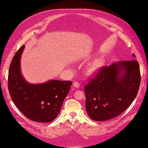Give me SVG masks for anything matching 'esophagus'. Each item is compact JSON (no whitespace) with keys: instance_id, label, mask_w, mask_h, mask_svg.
Masks as SVG:
<instances>
[{"instance_id":"esophagus-1","label":"esophagus","mask_w":148,"mask_h":148,"mask_svg":"<svg viewBox=\"0 0 148 148\" xmlns=\"http://www.w3.org/2000/svg\"><path fill=\"white\" fill-rule=\"evenodd\" d=\"M73 86H74V88H79V86H80V84H79L78 82H75L73 83Z\"/></svg>"}]
</instances>
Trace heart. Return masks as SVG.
I'll return each instance as SVG.
<instances>
[{
	"mask_svg": "<svg viewBox=\"0 0 148 148\" xmlns=\"http://www.w3.org/2000/svg\"><path fill=\"white\" fill-rule=\"evenodd\" d=\"M103 63H104V61L103 60V59H98L95 60L89 65L88 66L89 72L90 73H94L98 71L103 66Z\"/></svg>",
	"mask_w": 148,
	"mask_h": 148,
	"instance_id": "1",
	"label": "heart"
}]
</instances>
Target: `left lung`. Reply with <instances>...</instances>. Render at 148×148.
<instances>
[{
  "label": "left lung",
  "instance_id": "8db88e82",
  "mask_svg": "<svg viewBox=\"0 0 148 148\" xmlns=\"http://www.w3.org/2000/svg\"><path fill=\"white\" fill-rule=\"evenodd\" d=\"M140 84V67L135 60L103 66L84 87L88 114L95 121L116 117L133 103Z\"/></svg>",
  "mask_w": 148,
  "mask_h": 148
}]
</instances>
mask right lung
Masks as SVG:
<instances>
[{
  "mask_svg": "<svg viewBox=\"0 0 148 148\" xmlns=\"http://www.w3.org/2000/svg\"><path fill=\"white\" fill-rule=\"evenodd\" d=\"M25 45L15 54L8 73L11 99L26 118L38 122H50L60 112L72 82L50 80L43 83L27 82L21 72L20 60Z\"/></svg>",
  "mask_w": 148,
  "mask_h": 148,
  "instance_id": "add662e5",
  "label": "right lung"
}]
</instances>
